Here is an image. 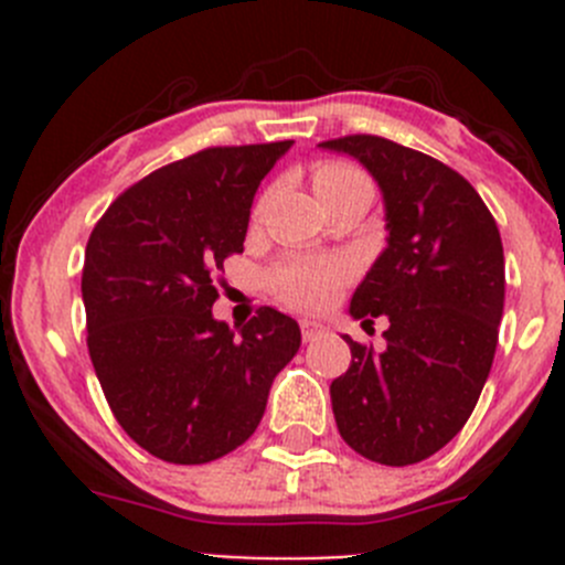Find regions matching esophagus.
Returning a JSON list of instances; mask_svg holds the SVG:
<instances>
[{
	"instance_id": "1",
	"label": "esophagus",
	"mask_w": 565,
	"mask_h": 565,
	"mask_svg": "<svg viewBox=\"0 0 565 565\" xmlns=\"http://www.w3.org/2000/svg\"><path fill=\"white\" fill-rule=\"evenodd\" d=\"M300 330H303V341H315L319 335L328 333V324L317 322V319H303V322H300Z\"/></svg>"
}]
</instances>
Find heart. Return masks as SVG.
<instances>
[{
    "mask_svg": "<svg viewBox=\"0 0 565 565\" xmlns=\"http://www.w3.org/2000/svg\"><path fill=\"white\" fill-rule=\"evenodd\" d=\"M358 177L361 174L352 167H347V163H317L311 180H315L317 193H322L335 185H344L350 180H358ZM344 278L347 265H341V262L298 259L278 267L270 281L273 292L278 295L281 303L292 306V309H319V306L333 300Z\"/></svg>",
    "mask_w": 565,
    "mask_h": 565,
    "instance_id": "1",
    "label": "heart"
}]
</instances>
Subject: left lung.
<instances>
[{
	"mask_svg": "<svg viewBox=\"0 0 565 565\" xmlns=\"http://www.w3.org/2000/svg\"><path fill=\"white\" fill-rule=\"evenodd\" d=\"M319 147L374 177L388 230L350 300L361 324L388 317V347L344 335L352 363L330 383L335 426L361 457L415 465L459 435L492 369L505 300L498 224L465 177L424 152L380 136Z\"/></svg>",
	"mask_w": 565,
	"mask_h": 565,
	"instance_id": "left-lung-1",
	"label": "left lung"
}]
</instances>
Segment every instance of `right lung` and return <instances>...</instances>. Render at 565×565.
<instances>
[{
    "instance_id": "obj_1",
    "label": "right lung",
    "mask_w": 565,
    "mask_h": 565,
    "mask_svg": "<svg viewBox=\"0 0 565 565\" xmlns=\"http://www.w3.org/2000/svg\"><path fill=\"white\" fill-rule=\"evenodd\" d=\"M289 147H210L169 163L117 196L89 235V358L114 418L152 457L204 465L243 446L300 350L298 322L270 306L237 330L213 317L256 188Z\"/></svg>"
}]
</instances>
